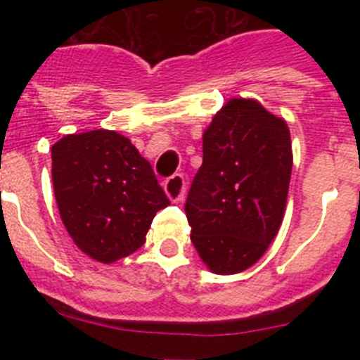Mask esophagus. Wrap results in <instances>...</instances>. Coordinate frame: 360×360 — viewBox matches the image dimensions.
I'll return each mask as SVG.
<instances>
[{"mask_svg": "<svg viewBox=\"0 0 360 360\" xmlns=\"http://www.w3.org/2000/svg\"><path fill=\"white\" fill-rule=\"evenodd\" d=\"M164 189L173 202H180L186 195V178H184V174L176 173L167 178L164 184Z\"/></svg>", "mask_w": 360, "mask_h": 360, "instance_id": "34e87169", "label": "esophagus"}]
</instances>
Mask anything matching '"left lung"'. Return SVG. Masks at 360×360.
I'll return each mask as SVG.
<instances>
[{"label": "left lung", "mask_w": 360, "mask_h": 360, "mask_svg": "<svg viewBox=\"0 0 360 360\" xmlns=\"http://www.w3.org/2000/svg\"><path fill=\"white\" fill-rule=\"evenodd\" d=\"M287 122L250 98H232L203 133V164L186 200L191 241L216 274H236L265 254L287 205Z\"/></svg>", "instance_id": "obj_1"}]
</instances>
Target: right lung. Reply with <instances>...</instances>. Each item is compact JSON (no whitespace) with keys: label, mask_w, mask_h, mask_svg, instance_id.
<instances>
[{"label":"right lung","mask_w":360,"mask_h":360,"mask_svg":"<svg viewBox=\"0 0 360 360\" xmlns=\"http://www.w3.org/2000/svg\"><path fill=\"white\" fill-rule=\"evenodd\" d=\"M52 182L66 231L101 263L141 249L155 214L171 203L129 139L106 129L56 142Z\"/></svg>","instance_id":"1"}]
</instances>
